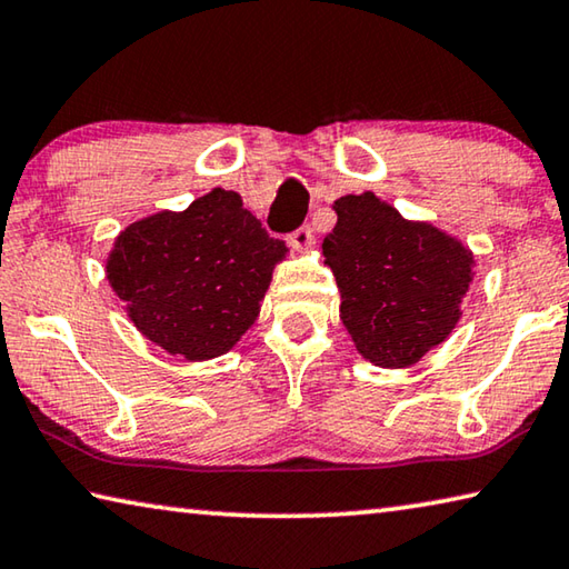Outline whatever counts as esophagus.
<instances>
[{
    "label": "esophagus",
    "instance_id": "1",
    "mask_svg": "<svg viewBox=\"0 0 569 569\" xmlns=\"http://www.w3.org/2000/svg\"><path fill=\"white\" fill-rule=\"evenodd\" d=\"M313 243H316V236H313V230L308 228V226L298 228V230H293L291 236H288V246H291L293 250H298V253H306V250H311Z\"/></svg>",
    "mask_w": 569,
    "mask_h": 569
}]
</instances>
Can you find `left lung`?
I'll list each match as a JSON object with an SVG mask.
<instances>
[{
  "label": "left lung",
  "mask_w": 569,
  "mask_h": 569,
  "mask_svg": "<svg viewBox=\"0 0 569 569\" xmlns=\"http://www.w3.org/2000/svg\"><path fill=\"white\" fill-rule=\"evenodd\" d=\"M323 258L341 291V321L366 361L407 369L449 339L475 281L459 238L409 220L371 190L333 200Z\"/></svg>",
  "instance_id": "1"
}]
</instances>
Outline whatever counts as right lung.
<instances>
[{
  "label": "right lung",
  "mask_w": 569,
  "mask_h": 569,
  "mask_svg": "<svg viewBox=\"0 0 569 569\" xmlns=\"http://www.w3.org/2000/svg\"><path fill=\"white\" fill-rule=\"evenodd\" d=\"M286 256L238 192L213 188L186 210H158L120 230L104 278L148 341L208 361L256 323Z\"/></svg>",
  "instance_id": "obj_1"
}]
</instances>
